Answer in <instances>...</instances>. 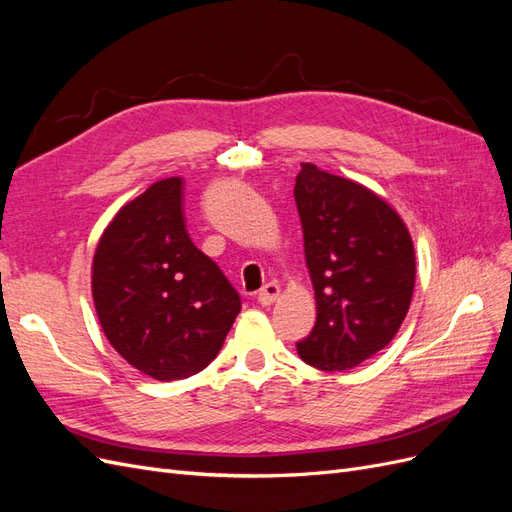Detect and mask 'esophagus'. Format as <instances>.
Instances as JSON below:
<instances>
[{
  "label": "esophagus",
  "instance_id": "obj_1",
  "mask_svg": "<svg viewBox=\"0 0 512 512\" xmlns=\"http://www.w3.org/2000/svg\"><path fill=\"white\" fill-rule=\"evenodd\" d=\"M277 297H280V286H277L275 282H269L262 286V290L258 292V303L260 305H273L277 301Z\"/></svg>",
  "mask_w": 512,
  "mask_h": 512
}]
</instances>
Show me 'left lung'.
Here are the masks:
<instances>
[{
  "label": "left lung",
  "instance_id": "1",
  "mask_svg": "<svg viewBox=\"0 0 512 512\" xmlns=\"http://www.w3.org/2000/svg\"><path fill=\"white\" fill-rule=\"evenodd\" d=\"M294 200L316 294V324L297 352L316 369L346 371L389 344L408 314L412 237L386 200L316 164H301Z\"/></svg>",
  "mask_w": 512,
  "mask_h": 512
}]
</instances>
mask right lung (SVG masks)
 Instances as JSON below:
<instances>
[{"label": "right lung", "mask_w": 512, "mask_h": 512, "mask_svg": "<svg viewBox=\"0 0 512 512\" xmlns=\"http://www.w3.org/2000/svg\"><path fill=\"white\" fill-rule=\"evenodd\" d=\"M91 294L111 346L162 382L203 371L241 312L239 292L185 230L181 177L117 211L96 247Z\"/></svg>", "instance_id": "right-lung-1"}]
</instances>
